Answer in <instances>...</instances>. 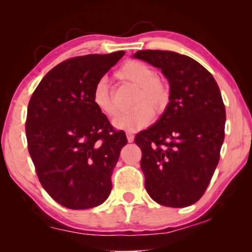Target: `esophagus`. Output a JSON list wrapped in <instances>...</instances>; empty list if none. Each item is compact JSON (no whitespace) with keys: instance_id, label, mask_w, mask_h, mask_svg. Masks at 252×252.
<instances>
[{"instance_id":"obj_1","label":"esophagus","mask_w":252,"mask_h":252,"mask_svg":"<svg viewBox=\"0 0 252 252\" xmlns=\"http://www.w3.org/2000/svg\"><path fill=\"white\" fill-rule=\"evenodd\" d=\"M126 136H127V141H128V142H133L134 141V134L133 133H126Z\"/></svg>"}]
</instances>
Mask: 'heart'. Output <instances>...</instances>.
<instances>
[{"label": "heart", "instance_id": "obj_1", "mask_svg": "<svg viewBox=\"0 0 252 252\" xmlns=\"http://www.w3.org/2000/svg\"><path fill=\"white\" fill-rule=\"evenodd\" d=\"M116 78L137 87L129 111L119 115L113 122L117 128L132 133L146 127L153 119L154 113L160 116L167 108L170 92L167 85L157 77L156 71L143 62L130 60L124 63L116 72ZM96 109L108 118L117 115L112 93L105 79L96 82L92 93Z\"/></svg>", "mask_w": 252, "mask_h": 252}]
</instances>
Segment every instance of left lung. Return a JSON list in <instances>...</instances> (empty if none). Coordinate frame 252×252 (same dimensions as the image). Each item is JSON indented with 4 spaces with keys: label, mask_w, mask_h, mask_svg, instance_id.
<instances>
[{
    "label": "left lung",
    "mask_w": 252,
    "mask_h": 252,
    "mask_svg": "<svg viewBox=\"0 0 252 252\" xmlns=\"http://www.w3.org/2000/svg\"><path fill=\"white\" fill-rule=\"evenodd\" d=\"M134 57L160 68L170 102L160 119L135 136L148 194L158 204L185 208L202 197L218 165L226 110L212 74L192 58L167 50Z\"/></svg>",
    "instance_id": "1"
}]
</instances>
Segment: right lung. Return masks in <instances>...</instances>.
<instances>
[{
    "label": "right lung",
    "instance_id": "1",
    "mask_svg": "<svg viewBox=\"0 0 252 252\" xmlns=\"http://www.w3.org/2000/svg\"><path fill=\"white\" fill-rule=\"evenodd\" d=\"M124 55L68 58L44 75L30 99L25 129L31 158L44 190L67 209L95 208L111 192L127 139L96 109L92 93Z\"/></svg>",
    "mask_w": 252,
    "mask_h": 252
}]
</instances>
